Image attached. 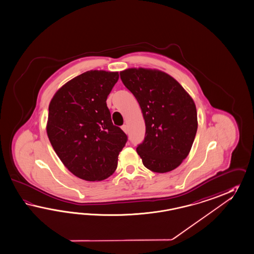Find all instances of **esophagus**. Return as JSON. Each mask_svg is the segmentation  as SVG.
<instances>
[{"label": "esophagus", "instance_id": "esophagus-1", "mask_svg": "<svg viewBox=\"0 0 254 254\" xmlns=\"http://www.w3.org/2000/svg\"><path fill=\"white\" fill-rule=\"evenodd\" d=\"M122 129L124 130L125 133H127V132H128V127H127V125H126V124H124V125L122 126Z\"/></svg>", "mask_w": 254, "mask_h": 254}]
</instances>
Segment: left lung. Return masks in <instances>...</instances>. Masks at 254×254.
<instances>
[{"label": "left lung", "mask_w": 254, "mask_h": 254, "mask_svg": "<svg viewBox=\"0 0 254 254\" xmlns=\"http://www.w3.org/2000/svg\"><path fill=\"white\" fill-rule=\"evenodd\" d=\"M120 75L143 112L145 135L136 151L143 166L157 173L173 170L187 157L195 138L198 124L192 98L161 71L131 68Z\"/></svg>", "instance_id": "1"}]
</instances>
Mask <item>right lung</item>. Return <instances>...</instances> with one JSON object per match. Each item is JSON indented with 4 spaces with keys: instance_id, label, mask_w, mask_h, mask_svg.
I'll use <instances>...</instances> for the list:
<instances>
[{
    "instance_id": "right-lung-1",
    "label": "right lung",
    "mask_w": 254,
    "mask_h": 254,
    "mask_svg": "<svg viewBox=\"0 0 254 254\" xmlns=\"http://www.w3.org/2000/svg\"><path fill=\"white\" fill-rule=\"evenodd\" d=\"M117 72L88 71L66 83L49 106L47 133L62 162L73 175L102 181L117 169L128 137L111 121L107 98Z\"/></svg>"
}]
</instances>
